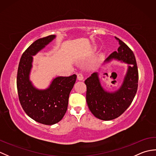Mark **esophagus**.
<instances>
[{
    "label": "esophagus",
    "instance_id": "esophagus-1",
    "mask_svg": "<svg viewBox=\"0 0 156 156\" xmlns=\"http://www.w3.org/2000/svg\"><path fill=\"white\" fill-rule=\"evenodd\" d=\"M77 77L79 80H82L84 79V76H83V74L82 72H79L77 74Z\"/></svg>",
    "mask_w": 156,
    "mask_h": 156
}]
</instances>
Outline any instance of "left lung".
Here are the masks:
<instances>
[{
	"instance_id": "8db88e82",
	"label": "left lung",
	"mask_w": 156,
	"mask_h": 156,
	"mask_svg": "<svg viewBox=\"0 0 156 156\" xmlns=\"http://www.w3.org/2000/svg\"><path fill=\"white\" fill-rule=\"evenodd\" d=\"M115 39L119 44L118 51L112 52L105 62L115 58L129 65L120 88L114 92L105 90L97 72L84 81L88 107L94 117L104 121L112 120L123 113L131 104L138 87V69L133 52L123 41Z\"/></svg>"
}]
</instances>
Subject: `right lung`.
<instances>
[{
  "label": "right lung",
  "mask_w": 156,
  "mask_h": 156,
  "mask_svg": "<svg viewBox=\"0 0 156 156\" xmlns=\"http://www.w3.org/2000/svg\"><path fill=\"white\" fill-rule=\"evenodd\" d=\"M55 37L51 35L34 41L23 52L20 59L16 87L19 99L29 117L39 123L51 125L61 121L68 108L69 95L76 82V74L55 78L45 90H38L29 80L33 55Z\"/></svg>",
  "instance_id": "right-lung-1"
}]
</instances>
